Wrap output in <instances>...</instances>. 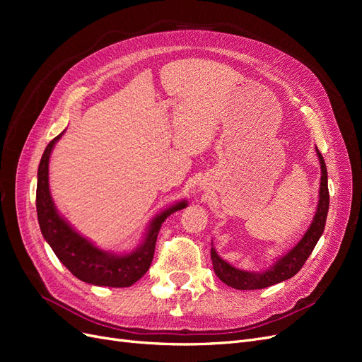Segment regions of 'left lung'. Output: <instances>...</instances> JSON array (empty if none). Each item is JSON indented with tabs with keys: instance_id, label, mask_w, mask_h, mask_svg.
Wrapping results in <instances>:
<instances>
[{
	"instance_id": "8db88e82",
	"label": "left lung",
	"mask_w": 362,
	"mask_h": 362,
	"mask_svg": "<svg viewBox=\"0 0 362 362\" xmlns=\"http://www.w3.org/2000/svg\"><path fill=\"white\" fill-rule=\"evenodd\" d=\"M317 156L320 160L322 166V182H320V199L319 205H317V213L314 216V221L308 231L302 237L300 242L296 245L287 255L279 258L275 266H272L269 270L262 273H254V272H245L233 267L223 261L221 257L216 254L214 247L211 246V261L213 267L217 278L226 286L237 288V290H259L266 288L270 286H275L278 282H282L286 279L293 278L298 273L303 264L311 255L317 242L322 237L325 231L326 216L327 210H329V190H327V170L325 160L320 154V151L317 149Z\"/></svg>"
}]
</instances>
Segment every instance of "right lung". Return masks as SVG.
Returning <instances> with one entry per match:
<instances>
[{"mask_svg": "<svg viewBox=\"0 0 362 362\" xmlns=\"http://www.w3.org/2000/svg\"><path fill=\"white\" fill-rule=\"evenodd\" d=\"M62 134L49 141L45 152H43L37 170L36 210L42 235L54 250V254L63 262V266L75 278L100 287L133 286L151 267L161 223L166 221L168 216L181 210L187 204L184 201L160 213L149 225L144 243L131 254L115 255L98 249L63 221L51 199L48 163L51 151Z\"/></svg>", "mask_w": 362, "mask_h": 362, "instance_id": "add662e5", "label": "right lung"}]
</instances>
